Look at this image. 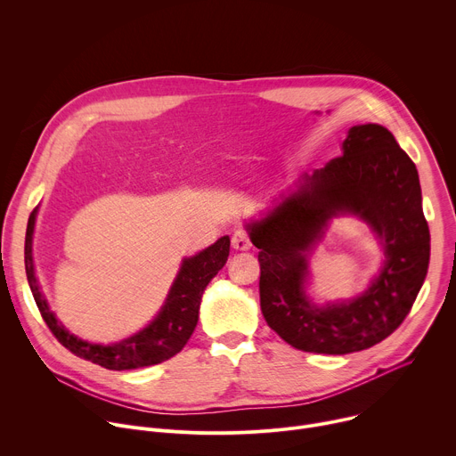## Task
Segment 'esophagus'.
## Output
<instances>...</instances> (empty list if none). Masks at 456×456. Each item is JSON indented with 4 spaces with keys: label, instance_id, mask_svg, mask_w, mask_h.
<instances>
[{
    "label": "esophagus",
    "instance_id": "1",
    "mask_svg": "<svg viewBox=\"0 0 456 456\" xmlns=\"http://www.w3.org/2000/svg\"><path fill=\"white\" fill-rule=\"evenodd\" d=\"M250 247H252V243H250V238L245 231H236L232 234V248L234 250H248Z\"/></svg>",
    "mask_w": 456,
    "mask_h": 456
}]
</instances>
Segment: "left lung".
Here are the masks:
<instances>
[{"label": "left lung", "instance_id": "1", "mask_svg": "<svg viewBox=\"0 0 456 456\" xmlns=\"http://www.w3.org/2000/svg\"><path fill=\"white\" fill-rule=\"evenodd\" d=\"M343 155L303 175L259 220L245 224L259 248V305L290 346L329 355L386 339L411 310L429 265V229L419 173L380 124L348 129ZM352 214L376 234L385 259L369 289L352 300L315 305L305 294L307 259L338 216Z\"/></svg>", "mask_w": 456, "mask_h": 456}]
</instances>
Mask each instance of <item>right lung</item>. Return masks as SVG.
Wrapping results in <instances>:
<instances>
[{"mask_svg":"<svg viewBox=\"0 0 456 456\" xmlns=\"http://www.w3.org/2000/svg\"><path fill=\"white\" fill-rule=\"evenodd\" d=\"M37 208L32 211L27 225L25 236V271L27 280L36 299V305L48 324L52 334L57 341L69 348L81 359L92 361L108 370H135L144 366H153L162 361L176 355L191 334L197 329L200 301L209 281L218 274V271L225 265L231 240L229 236H222L208 248L200 250L191 257H183L180 271L169 289V294L155 315V319L139 330L137 334L129 336L113 345H97L88 343L70 330L64 329V324L55 317L50 310L41 285L36 278L34 256H32V241H34V227H36Z\"/></svg>","mask_w":456,"mask_h":456,"instance_id":"obj_1","label":"right lung"}]
</instances>
